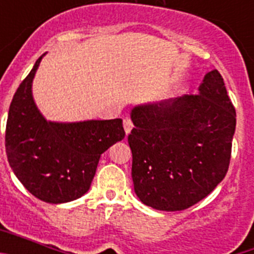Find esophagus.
<instances>
[{"label": "esophagus", "instance_id": "obj_1", "mask_svg": "<svg viewBox=\"0 0 254 254\" xmlns=\"http://www.w3.org/2000/svg\"><path fill=\"white\" fill-rule=\"evenodd\" d=\"M132 127H133V125H132L131 120H129V118H125V120H123V128H125L126 134L131 133Z\"/></svg>", "mask_w": 254, "mask_h": 254}]
</instances>
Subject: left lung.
Segmentation results:
<instances>
[{
    "label": "left lung",
    "instance_id": "left-lung-1",
    "mask_svg": "<svg viewBox=\"0 0 254 254\" xmlns=\"http://www.w3.org/2000/svg\"><path fill=\"white\" fill-rule=\"evenodd\" d=\"M129 116L132 181L143 205L186 210L223 181L237 120L217 69L206 73L197 95L134 105Z\"/></svg>",
    "mask_w": 254,
    "mask_h": 254
}]
</instances>
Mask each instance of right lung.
<instances>
[{"instance_id": "1", "label": "right lung", "mask_w": 254, "mask_h": 254, "mask_svg": "<svg viewBox=\"0 0 254 254\" xmlns=\"http://www.w3.org/2000/svg\"><path fill=\"white\" fill-rule=\"evenodd\" d=\"M40 56L20 84L8 109L6 154L13 174L33 196L64 203L90 188L100 155L125 138L122 120L53 122L46 120L33 96Z\"/></svg>"}]
</instances>
